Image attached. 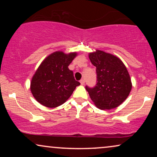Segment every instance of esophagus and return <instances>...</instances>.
Masks as SVG:
<instances>
[{
	"instance_id": "esophagus-1",
	"label": "esophagus",
	"mask_w": 157,
	"mask_h": 157,
	"mask_svg": "<svg viewBox=\"0 0 157 157\" xmlns=\"http://www.w3.org/2000/svg\"><path fill=\"white\" fill-rule=\"evenodd\" d=\"M80 83H81V85H84V83H85L84 79H81V80L80 81Z\"/></svg>"
}]
</instances>
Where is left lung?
Masks as SVG:
<instances>
[{
	"instance_id": "left-lung-1",
	"label": "left lung",
	"mask_w": 157,
	"mask_h": 157,
	"mask_svg": "<svg viewBox=\"0 0 157 157\" xmlns=\"http://www.w3.org/2000/svg\"><path fill=\"white\" fill-rule=\"evenodd\" d=\"M89 57L97 74L95 87L86 86L90 98L101 110L117 108L126 99L132 88L127 68L119 58L103 51L89 53Z\"/></svg>"
}]
</instances>
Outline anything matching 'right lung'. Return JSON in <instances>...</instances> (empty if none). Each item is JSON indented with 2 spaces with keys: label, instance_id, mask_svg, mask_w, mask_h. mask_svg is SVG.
<instances>
[{
  "label": "right lung",
  "instance_id": "add662e5",
  "mask_svg": "<svg viewBox=\"0 0 157 157\" xmlns=\"http://www.w3.org/2000/svg\"><path fill=\"white\" fill-rule=\"evenodd\" d=\"M78 53L55 51L41 62L31 81V91L36 100L48 108H56L64 104L76 86L74 73L68 66Z\"/></svg>",
  "mask_w": 157,
  "mask_h": 157
}]
</instances>
